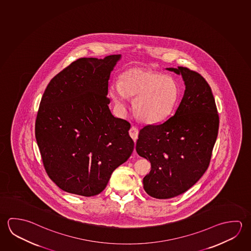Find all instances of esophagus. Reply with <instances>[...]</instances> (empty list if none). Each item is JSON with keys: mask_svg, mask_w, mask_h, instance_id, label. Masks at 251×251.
Returning <instances> with one entry per match:
<instances>
[{"mask_svg": "<svg viewBox=\"0 0 251 251\" xmlns=\"http://www.w3.org/2000/svg\"><path fill=\"white\" fill-rule=\"evenodd\" d=\"M138 129H137V127H130V129H129V136L131 137L132 139L134 141H136L137 139V137H138Z\"/></svg>", "mask_w": 251, "mask_h": 251, "instance_id": "obj_1", "label": "esophagus"}]
</instances>
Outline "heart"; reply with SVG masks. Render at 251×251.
<instances>
[{
  "label": "heart",
  "mask_w": 251,
  "mask_h": 251,
  "mask_svg": "<svg viewBox=\"0 0 251 251\" xmlns=\"http://www.w3.org/2000/svg\"><path fill=\"white\" fill-rule=\"evenodd\" d=\"M111 97L124 106L127 96L135 97L133 109L137 119L155 124L167 119L175 110L180 97L179 86L171 76L156 71L129 69L111 84Z\"/></svg>",
  "instance_id": "obj_1"
}]
</instances>
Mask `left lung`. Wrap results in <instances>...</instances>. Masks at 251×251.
<instances>
[{
    "label": "left lung",
    "instance_id": "left-lung-1",
    "mask_svg": "<svg viewBox=\"0 0 251 251\" xmlns=\"http://www.w3.org/2000/svg\"><path fill=\"white\" fill-rule=\"evenodd\" d=\"M184 81L185 91L175 115L139 131L136 152L149 160L143 183L158 199L184 193L205 173L219 130V115L211 89L202 75L185 67L167 68Z\"/></svg>",
    "mask_w": 251,
    "mask_h": 251
}]
</instances>
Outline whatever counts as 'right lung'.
Listing matches in <instances>:
<instances>
[{"mask_svg":"<svg viewBox=\"0 0 251 251\" xmlns=\"http://www.w3.org/2000/svg\"><path fill=\"white\" fill-rule=\"evenodd\" d=\"M121 58H80L49 82L41 99L37 144L50 179L69 193L102 192L134 150L130 124L112 115L106 97Z\"/></svg>","mask_w":251,"mask_h":251,"instance_id":"1","label":"right lung"}]
</instances>
